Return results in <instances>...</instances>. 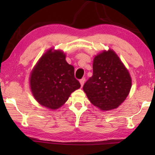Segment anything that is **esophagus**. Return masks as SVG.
I'll return each instance as SVG.
<instances>
[{
  "label": "esophagus",
  "mask_w": 155,
  "mask_h": 155,
  "mask_svg": "<svg viewBox=\"0 0 155 155\" xmlns=\"http://www.w3.org/2000/svg\"><path fill=\"white\" fill-rule=\"evenodd\" d=\"M85 78H81V79L80 80V83H81V87H83V84H84V83H85Z\"/></svg>",
  "instance_id": "esophagus-1"
}]
</instances>
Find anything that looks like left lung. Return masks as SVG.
<instances>
[{"label":"left lung","mask_w":155,"mask_h":155,"mask_svg":"<svg viewBox=\"0 0 155 155\" xmlns=\"http://www.w3.org/2000/svg\"><path fill=\"white\" fill-rule=\"evenodd\" d=\"M132 81L128 70L112 50L94 57L93 75L83 89L94 106L103 111L118 107L127 98Z\"/></svg>","instance_id":"8db88e82"}]
</instances>
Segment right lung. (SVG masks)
<instances>
[{
	"label": "right lung",
	"instance_id": "right-lung-1",
	"mask_svg": "<svg viewBox=\"0 0 155 155\" xmlns=\"http://www.w3.org/2000/svg\"><path fill=\"white\" fill-rule=\"evenodd\" d=\"M30 85L36 101L51 109L61 107L81 87L74 77V68L65 61L64 52L52 48L47 51L34 67Z\"/></svg>",
	"mask_w": 155,
	"mask_h": 155
}]
</instances>
